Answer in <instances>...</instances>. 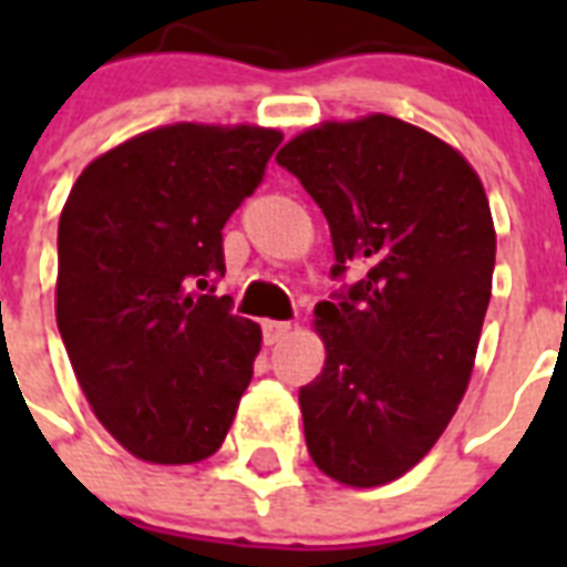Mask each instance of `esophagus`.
Listing matches in <instances>:
<instances>
[{"label":"esophagus","mask_w":567,"mask_h":567,"mask_svg":"<svg viewBox=\"0 0 567 567\" xmlns=\"http://www.w3.org/2000/svg\"><path fill=\"white\" fill-rule=\"evenodd\" d=\"M265 341L267 344H279L282 338L291 336V323H285V320H265Z\"/></svg>","instance_id":"1"}]
</instances>
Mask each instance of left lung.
Here are the masks:
<instances>
[{
	"mask_svg": "<svg viewBox=\"0 0 567 567\" xmlns=\"http://www.w3.org/2000/svg\"><path fill=\"white\" fill-rule=\"evenodd\" d=\"M332 231L336 267L364 276L318 302L327 362L300 388L315 465L350 488L421 462L467 391L492 300L483 182L456 146L388 114L327 120L279 150Z\"/></svg>",
	"mask_w": 567,
	"mask_h": 567,
	"instance_id": "8db88e82",
	"label": "left lung"
}]
</instances>
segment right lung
<instances>
[{"instance_id": "right-lung-1", "label": "right lung", "mask_w": 567, "mask_h": 567, "mask_svg": "<svg viewBox=\"0 0 567 567\" xmlns=\"http://www.w3.org/2000/svg\"><path fill=\"white\" fill-rule=\"evenodd\" d=\"M279 141L249 123L150 128L93 158L61 208L58 332L96 421L141 462H203L235 421L261 327L204 291Z\"/></svg>"}]
</instances>
